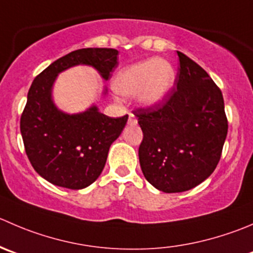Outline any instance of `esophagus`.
<instances>
[{
    "mask_svg": "<svg viewBox=\"0 0 253 253\" xmlns=\"http://www.w3.org/2000/svg\"><path fill=\"white\" fill-rule=\"evenodd\" d=\"M137 122V119H136V116H134L133 114H129L128 115V124H136Z\"/></svg>",
    "mask_w": 253,
    "mask_h": 253,
    "instance_id": "obj_1",
    "label": "esophagus"
}]
</instances>
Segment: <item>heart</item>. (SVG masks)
<instances>
[{"instance_id": "1", "label": "heart", "mask_w": 253, "mask_h": 253, "mask_svg": "<svg viewBox=\"0 0 253 253\" xmlns=\"http://www.w3.org/2000/svg\"><path fill=\"white\" fill-rule=\"evenodd\" d=\"M173 82V68L167 61L151 59L120 73L116 87L124 95H133L142 91L141 101L144 105H153L168 94Z\"/></svg>"}]
</instances>
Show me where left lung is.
<instances>
[{"label": "left lung", "instance_id": "1", "mask_svg": "<svg viewBox=\"0 0 253 253\" xmlns=\"http://www.w3.org/2000/svg\"><path fill=\"white\" fill-rule=\"evenodd\" d=\"M174 86L159 102L133 111L143 132L138 148L144 178L164 193L199 185L215 170L227 134L221 90L178 51Z\"/></svg>", "mask_w": 253, "mask_h": 253}]
</instances>
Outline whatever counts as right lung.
<instances>
[{
  "instance_id": "add662e5",
  "label": "right lung",
  "mask_w": 253,
  "mask_h": 253,
  "mask_svg": "<svg viewBox=\"0 0 253 253\" xmlns=\"http://www.w3.org/2000/svg\"><path fill=\"white\" fill-rule=\"evenodd\" d=\"M117 55L119 51L111 48L78 49L51 63L32 83L21 116V133L34 170L49 183L69 189L94 183L104 169L110 146L128 119V115L109 117L96 106L77 115L59 111L51 100L56 75L86 64L107 80L119 64Z\"/></svg>"
}]
</instances>
